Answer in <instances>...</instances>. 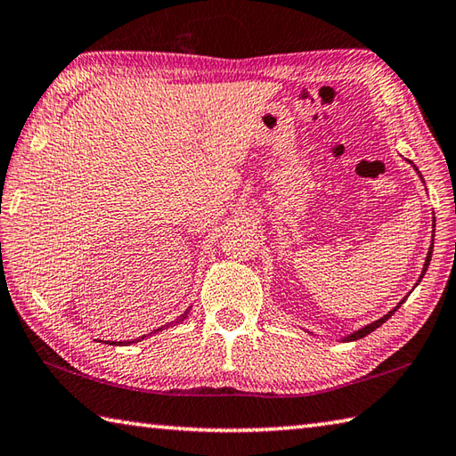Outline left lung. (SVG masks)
I'll return each mask as SVG.
<instances>
[{
    "label": "left lung",
    "mask_w": 456,
    "mask_h": 456,
    "mask_svg": "<svg viewBox=\"0 0 456 456\" xmlns=\"http://www.w3.org/2000/svg\"><path fill=\"white\" fill-rule=\"evenodd\" d=\"M415 169H417V167H415ZM417 173H419V169H417ZM419 175H420V173H419ZM430 256H433V245H430V247H428V253H427V259H425V267H423V273H420V277H419V281H417V285L420 283V279H423V277H425V273H427V269H428V263H430ZM403 301H404V299H403ZM403 301H401V303H403ZM401 303H399V305H396V307H395L393 311H388L387 314H383V317H380V319H377L375 322H370V325H365V327H362V329H359V330H354V333H351V335H346V337H343V338H341V341H357V338H362V337H367L369 333H372V330H375V329H379L380 325H383V322H385L387 319H391V317H393V314H395V311L401 307Z\"/></svg>",
    "instance_id": "1"
}]
</instances>
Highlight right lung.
I'll return each mask as SVG.
<instances>
[{
    "label": "right lung",
    "mask_w": 456,
    "mask_h": 456,
    "mask_svg": "<svg viewBox=\"0 0 456 456\" xmlns=\"http://www.w3.org/2000/svg\"><path fill=\"white\" fill-rule=\"evenodd\" d=\"M187 314H189V309H187L183 314H181V317H177V321H175V322H181L183 319H187ZM167 327H169V325H167ZM155 330H159V329H155ZM143 337H145V335H143ZM143 337H142V338H143ZM142 338H135V341H123V343H121V341H119V343H110V345H119V346H123V345H131V343L142 341Z\"/></svg>",
    "instance_id": "right-lung-1"
}]
</instances>
